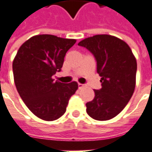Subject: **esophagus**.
Returning <instances> with one entry per match:
<instances>
[{
  "instance_id": "esophagus-1",
  "label": "esophagus",
  "mask_w": 152,
  "mask_h": 152,
  "mask_svg": "<svg viewBox=\"0 0 152 152\" xmlns=\"http://www.w3.org/2000/svg\"><path fill=\"white\" fill-rule=\"evenodd\" d=\"M86 86V85H83V84H78V88H79V89H83V88H85Z\"/></svg>"
}]
</instances>
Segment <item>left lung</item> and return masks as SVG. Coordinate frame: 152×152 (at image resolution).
Listing matches in <instances>:
<instances>
[{"label":"left lung","mask_w":152,"mask_h":152,"mask_svg":"<svg viewBox=\"0 0 152 152\" xmlns=\"http://www.w3.org/2000/svg\"><path fill=\"white\" fill-rule=\"evenodd\" d=\"M94 56L97 72L102 88L86 103V112L97 121H108L125 107L134 94L136 84L137 61L132 50L119 38L110 35H96L80 41Z\"/></svg>","instance_id":"1"}]
</instances>
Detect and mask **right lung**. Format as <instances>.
<instances>
[{"mask_svg":"<svg viewBox=\"0 0 152 152\" xmlns=\"http://www.w3.org/2000/svg\"><path fill=\"white\" fill-rule=\"evenodd\" d=\"M76 41L53 35L34 36L22 45L14 59L16 89L28 109L44 121L61 117L78 89L76 81L63 84L52 78L61 71L66 53Z\"/></svg>","mask_w":152,"mask_h":152,"instance_id":"right-lung-1","label":"right lung"}]
</instances>
